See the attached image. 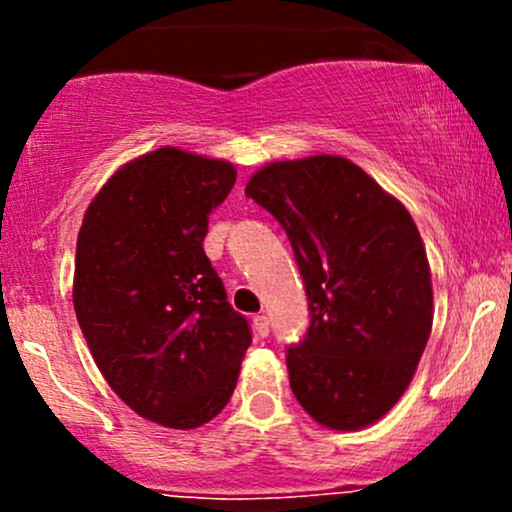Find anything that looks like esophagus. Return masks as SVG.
<instances>
[{"mask_svg": "<svg viewBox=\"0 0 512 512\" xmlns=\"http://www.w3.org/2000/svg\"><path fill=\"white\" fill-rule=\"evenodd\" d=\"M252 327H255L257 337L264 339L269 334V317L267 315H255V320H252Z\"/></svg>", "mask_w": 512, "mask_h": 512, "instance_id": "esophagus-1", "label": "esophagus"}]
</instances>
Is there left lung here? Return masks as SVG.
I'll return each mask as SVG.
<instances>
[{"instance_id": "8db88e82", "label": "left lung", "mask_w": 512, "mask_h": 512, "mask_svg": "<svg viewBox=\"0 0 512 512\" xmlns=\"http://www.w3.org/2000/svg\"><path fill=\"white\" fill-rule=\"evenodd\" d=\"M245 195L289 236L308 296L289 383L317 424L358 431L395 407L433 325L431 269L409 211L342 156L276 161Z\"/></svg>"}]
</instances>
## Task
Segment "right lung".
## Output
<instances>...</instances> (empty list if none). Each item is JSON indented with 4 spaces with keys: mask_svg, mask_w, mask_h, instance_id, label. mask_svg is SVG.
Instances as JSON below:
<instances>
[{
    "mask_svg": "<svg viewBox=\"0 0 512 512\" xmlns=\"http://www.w3.org/2000/svg\"><path fill=\"white\" fill-rule=\"evenodd\" d=\"M233 182L231 163L163 146L105 182L76 240L74 310L93 361L129 409L168 428L226 407L252 342L202 245Z\"/></svg>",
    "mask_w": 512,
    "mask_h": 512,
    "instance_id": "1",
    "label": "right lung"
}]
</instances>
